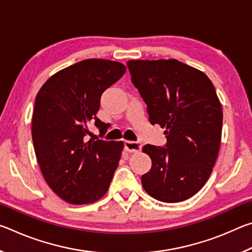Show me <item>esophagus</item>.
Wrapping results in <instances>:
<instances>
[{"label": "esophagus", "mask_w": 252, "mask_h": 252, "mask_svg": "<svg viewBox=\"0 0 252 252\" xmlns=\"http://www.w3.org/2000/svg\"><path fill=\"white\" fill-rule=\"evenodd\" d=\"M126 151L130 153H135L141 150V143L134 141H125Z\"/></svg>", "instance_id": "34e87169"}]
</instances>
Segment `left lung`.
<instances>
[{
    "label": "left lung",
    "instance_id": "8db88e82",
    "mask_svg": "<svg viewBox=\"0 0 252 252\" xmlns=\"http://www.w3.org/2000/svg\"><path fill=\"white\" fill-rule=\"evenodd\" d=\"M131 80L148 105L151 125L164 127L167 148L147 144L150 171L141 182L162 202H181L206 185L218 158L222 106L210 79L176 59L130 60Z\"/></svg>",
    "mask_w": 252,
    "mask_h": 252
}]
</instances>
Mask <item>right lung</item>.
<instances>
[{
  "label": "right lung",
  "instance_id": "1",
  "mask_svg": "<svg viewBox=\"0 0 252 252\" xmlns=\"http://www.w3.org/2000/svg\"><path fill=\"white\" fill-rule=\"evenodd\" d=\"M120 62L88 59L57 72L42 85L32 116V140L41 172L60 198L92 203L106 193L125 143L89 140V123L104 132L95 116L100 97L126 73Z\"/></svg>",
  "mask_w": 252,
  "mask_h": 252
}]
</instances>
